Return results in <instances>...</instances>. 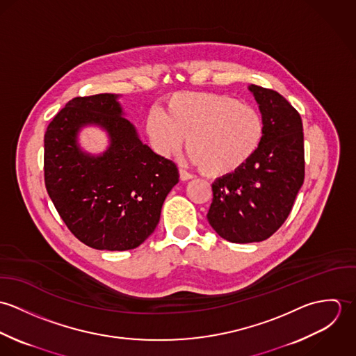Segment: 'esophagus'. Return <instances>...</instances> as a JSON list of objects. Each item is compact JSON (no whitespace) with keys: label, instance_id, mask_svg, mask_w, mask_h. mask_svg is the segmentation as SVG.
<instances>
[{"label":"esophagus","instance_id":"34e87169","mask_svg":"<svg viewBox=\"0 0 356 356\" xmlns=\"http://www.w3.org/2000/svg\"><path fill=\"white\" fill-rule=\"evenodd\" d=\"M179 178H181V181H189L193 178V175L191 172H188L186 170H184L182 167H179Z\"/></svg>","mask_w":356,"mask_h":356}]
</instances>
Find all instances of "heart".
Masks as SVG:
<instances>
[{
    "label": "heart",
    "instance_id": "b5f03b06",
    "mask_svg": "<svg viewBox=\"0 0 356 356\" xmlns=\"http://www.w3.org/2000/svg\"><path fill=\"white\" fill-rule=\"evenodd\" d=\"M153 151L168 157L186 148L191 160L209 177H223L244 167L257 152L264 122L251 104L216 93L184 92L153 108L145 120Z\"/></svg>",
    "mask_w": 356,
    "mask_h": 356
}]
</instances>
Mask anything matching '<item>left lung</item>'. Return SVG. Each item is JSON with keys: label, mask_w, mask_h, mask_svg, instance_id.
<instances>
[{"label": "left lung", "mask_w": 356, "mask_h": 356, "mask_svg": "<svg viewBox=\"0 0 356 356\" xmlns=\"http://www.w3.org/2000/svg\"><path fill=\"white\" fill-rule=\"evenodd\" d=\"M264 122L261 144L240 170L212 184L207 213L212 229L230 243H259L273 236L292 211L305 182L300 113L278 92L251 85Z\"/></svg>", "instance_id": "left-lung-1"}]
</instances>
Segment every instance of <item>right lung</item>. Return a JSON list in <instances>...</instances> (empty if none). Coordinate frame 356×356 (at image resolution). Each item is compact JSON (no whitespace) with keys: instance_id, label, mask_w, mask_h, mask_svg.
Wrapping results in <instances>:
<instances>
[{"instance_id":"add662e5","label":"right lung","mask_w":356,"mask_h":356,"mask_svg":"<svg viewBox=\"0 0 356 356\" xmlns=\"http://www.w3.org/2000/svg\"><path fill=\"white\" fill-rule=\"evenodd\" d=\"M88 122L110 133L111 147L100 158L76 147V133ZM44 147L48 195L79 241L96 250L127 251L152 234L165 196L178 184V168L138 140L116 96L70 100L48 124Z\"/></svg>"}]
</instances>
